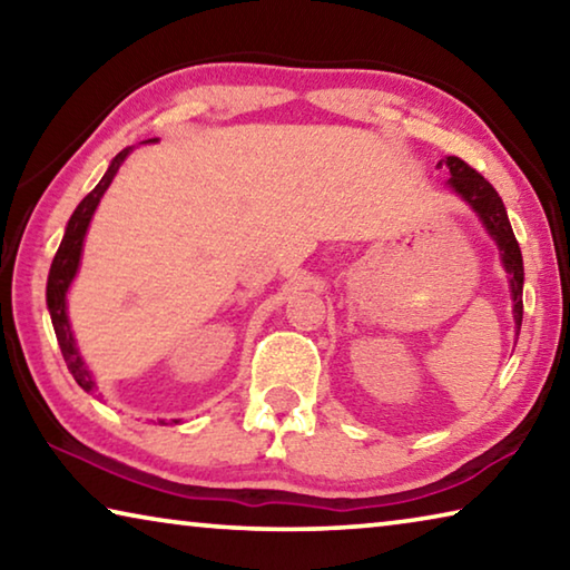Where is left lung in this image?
Returning a JSON list of instances; mask_svg holds the SVG:
<instances>
[{"label":"left lung","mask_w":570,"mask_h":570,"mask_svg":"<svg viewBox=\"0 0 570 570\" xmlns=\"http://www.w3.org/2000/svg\"><path fill=\"white\" fill-rule=\"evenodd\" d=\"M445 163L450 168L448 186L458 193L462 200H468V206L480 216L482 226L500 248V258L510 276V294H513V316H515V334L523 324V256H520V246L515 240L513 228H510L508 210L500 200L498 190L480 176L475 168H470L465 160L455 156H448L440 160V166Z\"/></svg>","instance_id":"left-lung-1"}]
</instances>
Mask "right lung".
<instances>
[{
  "label": "right lung",
  "mask_w": 570,
  "mask_h": 570,
  "mask_svg": "<svg viewBox=\"0 0 570 570\" xmlns=\"http://www.w3.org/2000/svg\"><path fill=\"white\" fill-rule=\"evenodd\" d=\"M146 142H156V138L146 140ZM130 150L132 148H125L112 158L108 173H105V176L100 178L98 186H95L88 193V196L80 200V206L75 208V214L70 216V220H67L62 244H60V248H57V254L52 258L50 276H47V308H50V316H52L57 344H60V350H62L67 370L72 372L75 382L80 384L85 392H92L95 382H92L90 370L82 362L80 352H77L75 336H72V330H70V320H67V288H70L72 278L77 274V266H80L82 240H85V234H88V226L92 220L95 208H98L100 198L105 196V190L110 188V183L115 178V173L120 170L122 160L130 156Z\"/></svg>",
  "instance_id": "right-lung-1"
}]
</instances>
